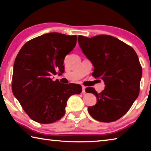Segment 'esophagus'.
<instances>
[{"instance_id":"1","label":"esophagus","mask_w":151,"mask_h":151,"mask_svg":"<svg viewBox=\"0 0 151 151\" xmlns=\"http://www.w3.org/2000/svg\"><path fill=\"white\" fill-rule=\"evenodd\" d=\"M85 88H86L85 86H82V93H83V94H85V93H86Z\"/></svg>"}]
</instances>
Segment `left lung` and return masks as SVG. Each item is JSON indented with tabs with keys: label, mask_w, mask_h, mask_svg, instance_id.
Returning <instances> with one entry per match:
<instances>
[{
	"label": "left lung",
	"mask_w": 151,
	"mask_h": 151,
	"mask_svg": "<svg viewBox=\"0 0 151 151\" xmlns=\"http://www.w3.org/2000/svg\"><path fill=\"white\" fill-rule=\"evenodd\" d=\"M78 41L94 66L92 75L101 78L105 85L100 93L92 87L86 88L97 99L95 105L88 107L89 114L100 122L115 121L127 113L139 96L142 67L137 53L110 35L91 38L79 35Z\"/></svg>",
	"instance_id": "1"
}]
</instances>
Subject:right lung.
Wrapping results in <instances>:
<instances>
[{"label": "right lung", "mask_w": 151, "mask_h": 151, "mask_svg": "<svg viewBox=\"0 0 151 151\" xmlns=\"http://www.w3.org/2000/svg\"><path fill=\"white\" fill-rule=\"evenodd\" d=\"M76 44V35L50 32L29 40L18 53L12 93L33 121L49 124L60 119L65 114L68 98L81 93V85H63L51 78L64 73V59Z\"/></svg>", "instance_id": "1"}]
</instances>
